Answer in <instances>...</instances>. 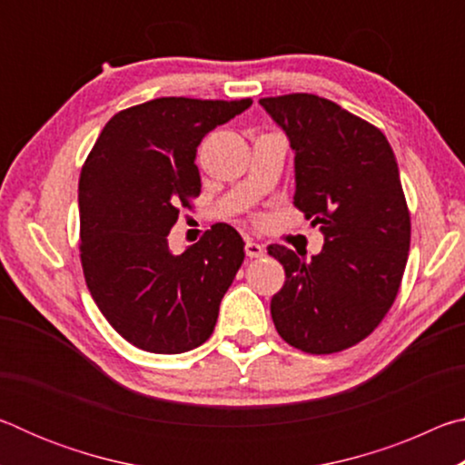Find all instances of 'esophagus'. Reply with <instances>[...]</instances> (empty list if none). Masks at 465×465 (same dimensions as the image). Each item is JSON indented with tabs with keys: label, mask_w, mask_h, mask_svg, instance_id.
I'll return each mask as SVG.
<instances>
[{
	"label": "esophagus",
	"mask_w": 465,
	"mask_h": 465,
	"mask_svg": "<svg viewBox=\"0 0 465 465\" xmlns=\"http://www.w3.org/2000/svg\"><path fill=\"white\" fill-rule=\"evenodd\" d=\"M246 254L250 258H261L264 254V246L254 240H246Z\"/></svg>",
	"instance_id": "esophagus-1"
}]
</instances>
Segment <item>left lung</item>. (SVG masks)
I'll return each mask as SVG.
<instances>
[{"label": "left lung", "instance_id": "left-lung-1", "mask_svg": "<svg viewBox=\"0 0 465 465\" xmlns=\"http://www.w3.org/2000/svg\"><path fill=\"white\" fill-rule=\"evenodd\" d=\"M295 152L293 204L320 225L324 246L305 261L279 243L285 269L271 299L277 332L312 355L349 349L380 326L411 250V213L383 133L313 94L262 98Z\"/></svg>", "mask_w": 465, "mask_h": 465}]
</instances>
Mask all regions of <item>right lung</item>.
Wrapping results in <instances>:
<instances>
[{"label":"right lung","instance_id":"right-lung-1","mask_svg":"<svg viewBox=\"0 0 465 465\" xmlns=\"http://www.w3.org/2000/svg\"><path fill=\"white\" fill-rule=\"evenodd\" d=\"M252 100L155 98L116 113L80 174V258L85 285L124 341L180 355L213 334L219 303L243 262L227 223L172 254L180 207L201 193L196 147Z\"/></svg>","mask_w":465,"mask_h":465}]
</instances>
